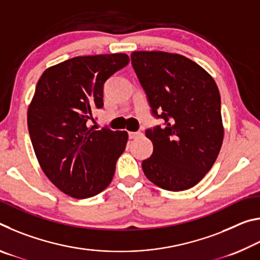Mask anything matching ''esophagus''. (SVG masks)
<instances>
[{
    "label": "esophagus",
    "instance_id": "esophagus-1",
    "mask_svg": "<svg viewBox=\"0 0 260 260\" xmlns=\"http://www.w3.org/2000/svg\"><path fill=\"white\" fill-rule=\"evenodd\" d=\"M141 135H142V133H141V132H129V133H128L129 139H136V138H140Z\"/></svg>",
    "mask_w": 260,
    "mask_h": 260
}]
</instances>
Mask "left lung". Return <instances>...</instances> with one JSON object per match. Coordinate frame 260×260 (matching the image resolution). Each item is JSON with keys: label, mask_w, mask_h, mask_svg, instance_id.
I'll return each instance as SVG.
<instances>
[{"label": "left lung", "mask_w": 260, "mask_h": 260, "mask_svg": "<svg viewBox=\"0 0 260 260\" xmlns=\"http://www.w3.org/2000/svg\"><path fill=\"white\" fill-rule=\"evenodd\" d=\"M131 58L153 116L165 120V126L146 132L153 152L142 161L143 172L166 190H187L205 177L222 146L217 83L182 55L133 51Z\"/></svg>", "instance_id": "left-lung-1"}]
</instances>
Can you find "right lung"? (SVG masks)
<instances>
[{"instance_id": "obj_1", "label": "right lung", "mask_w": 260, "mask_h": 260, "mask_svg": "<svg viewBox=\"0 0 260 260\" xmlns=\"http://www.w3.org/2000/svg\"><path fill=\"white\" fill-rule=\"evenodd\" d=\"M129 63L126 54L78 56L48 68L27 110V126L43 173L67 195L83 200L112 181L126 131L88 126L103 108V86Z\"/></svg>"}]
</instances>
